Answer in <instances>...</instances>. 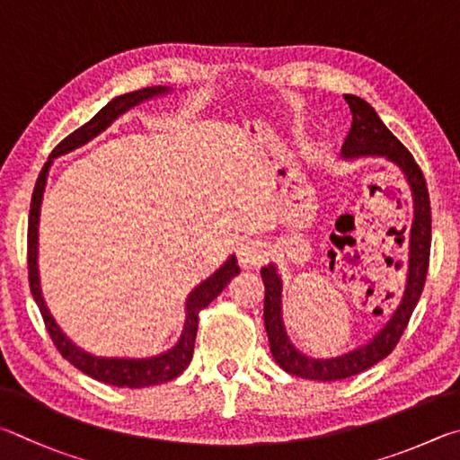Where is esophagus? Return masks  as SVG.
Here are the masks:
<instances>
[{
    "label": "esophagus",
    "instance_id": "obj_1",
    "mask_svg": "<svg viewBox=\"0 0 460 460\" xmlns=\"http://www.w3.org/2000/svg\"><path fill=\"white\" fill-rule=\"evenodd\" d=\"M269 248L259 238H246L238 246V262L243 264L244 269H254L261 267V264L267 261Z\"/></svg>",
    "mask_w": 460,
    "mask_h": 460
}]
</instances>
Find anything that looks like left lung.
<instances>
[{
    "label": "left lung",
    "instance_id": "left-lung-1",
    "mask_svg": "<svg viewBox=\"0 0 460 460\" xmlns=\"http://www.w3.org/2000/svg\"><path fill=\"white\" fill-rule=\"evenodd\" d=\"M345 101L349 104L353 120L351 131L341 147V155L345 159L377 155L398 165L400 172L406 177L410 191H412L414 222L408 234L406 288L398 309L394 311L388 323L382 327V332L374 335V340H369V343L361 345V348L343 353V356L315 359L305 356V353L295 348L291 340H288L283 323V307H280L283 280H280L275 264L262 267L261 275L264 280V327H267L272 358H275L277 364L285 372L296 377H305V380L319 382H335L361 374L364 369L376 366L377 361L390 356L398 345L402 333H404V329L408 327V321L412 317L418 299H420L430 262V198L420 167L414 161L412 153L382 123V119L377 117L372 104L356 94H345ZM404 240L406 238H402V243Z\"/></svg>",
    "mask_w": 460,
    "mask_h": 460
}]
</instances>
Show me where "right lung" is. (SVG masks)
I'll return each mask as SVG.
<instances>
[{
  "label": "right lung",
  "mask_w": 460,
  "mask_h": 460,
  "mask_svg": "<svg viewBox=\"0 0 460 460\" xmlns=\"http://www.w3.org/2000/svg\"><path fill=\"white\" fill-rule=\"evenodd\" d=\"M172 88L167 86H147L141 91L127 93L115 96L109 104L96 112V115L84 123L75 133H70L66 139L56 145L50 157L42 167V172L38 175L34 193H31V204H30V220H28V279L31 296L38 305L42 319L46 323L48 333H50L56 349L62 353V358H66L72 366L78 367L80 372L94 377L102 384L119 385V388H145V385H157L173 380L180 376L185 367L190 366L193 358V345H196L198 335V315L201 309H206L217 295L222 293V288L234 279L240 267L236 262V256H230L220 269H217L212 277H208L204 283H199L185 299V323L180 341H177L172 349L153 358L133 359V358H96L93 353H86L80 349L78 345L72 343L62 329L56 323L50 311L46 307V301L42 296V288H40V275H38V224H40V206H42L44 188L48 180V172L56 157L70 153L72 149H78L80 145L94 139L96 135L102 133L112 120L119 119L123 112H127L135 104L143 101H149L153 96L167 94Z\"/></svg>",
  "instance_id": "add662e5"
}]
</instances>
